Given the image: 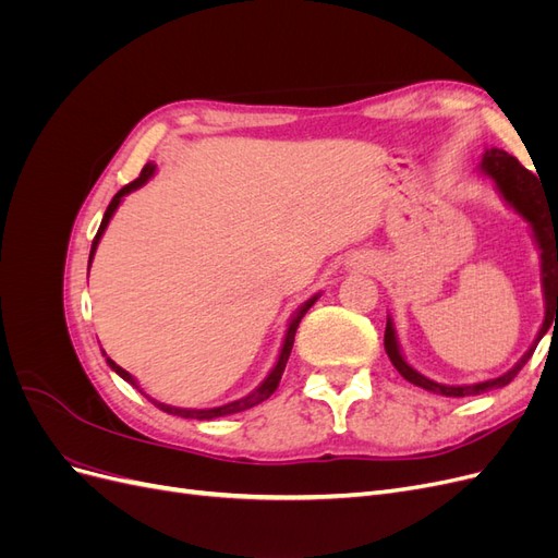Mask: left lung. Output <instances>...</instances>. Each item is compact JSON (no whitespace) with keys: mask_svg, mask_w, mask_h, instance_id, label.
Here are the masks:
<instances>
[{"mask_svg":"<svg viewBox=\"0 0 558 558\" xmlns=\"http://www.w3.org/2000/svg\"><path fill=\"white\" fill-rule=\"evenodd\" d=\"M480 174L488 177L494 183L498 193L502 195V199L526 221L533 230L535 244L539 248V277H543V295H545V320L543 328H539L535 342L529 347V351L517 361V365L508 373L488 379V381H480V384H465V386H447V384H437L428 377H424L421 373L404 361V356L400 353V344L396 337V328L391 316L386 318V332H384V349L388 353V359L396 365L398 373L408 379L414 386L426 388V391L440 393V396H449V398H465V396H480L492 391V388H500L508 386L517 375L519 369L529 363V359L533 356V351L537 347V342L543 340V335L549 328L551 314L556 312L558 318V221H556V207L549 205V199L543 193V185H539L537 177L531 174L526 167H523L514 156H510L508 150L500 148H486V154L482 156L480 162Z\"/></svg>","mask_w":558,"mask_h":558,"instance_id":"1","label":"left lung"}]
</instances>
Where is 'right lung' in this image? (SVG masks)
<instances>
[{"label":"right lung","mask_w":558,"mask_h":558,"mask_svg":"<svg viewBox=\"0 0 558 558\" xmlns=\"http://www.w3.org/2000/svg\"><path fill=\"white\" fill-rule=\"evenodd\" d=\"M156 174V165L154 162H148V165H144V170H142V174L134 179L132 183H128V185H123L121 191H118L116 195H113V199L109 202V207H107V211H105V218H102V223H99V230H97V234H95V240H93V248H90V260H88V269H90V263H93V256H95V251H97V244H99V240H102V234H105V230H107V226H109V221H111V216L116 214V209H118V205H121L123 202V197L128 195V193H132V191H137V189H142V185ZM318 300V293L314 295V298H310L305 305H302L295 314H293V318H291V324H289V330H286V337H283V344H281V351H279V359H277V363H275V367H272V373H269L265 379H263V384L256 388V391H251L248 396H244V398H240V400H232V402H228V404H221V408H209V410H185V408H172V404H165V402H158V400H154V398H148L142 388H140V384H137V379H134L128 369H123L121 365H116L107 353V363H109V367L113 369L116 375H121L125 381H130L134 388H140V391L154 402V404H158V408L162 410V412H167V414H174V416H183V418H199V421H205V418H218V416H228V414H238V412H244V410H251V408H256V404H260L263 400H267L269 396H272L275 391H277V386H279V381H281V375H283V369H286V363H289V356H291V349H293V342H295V330H298V326H300V320H302V316L307 314V310L314 305V302Z\"/></svg>","instance_id":"obj_1"}]
</instances>
